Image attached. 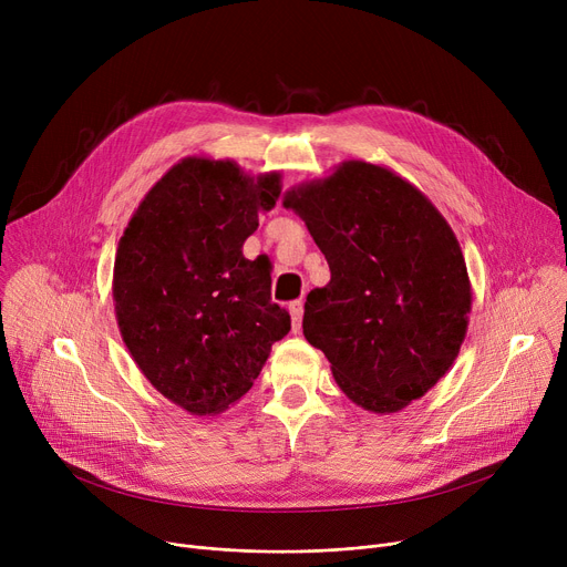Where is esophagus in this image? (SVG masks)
Listing matches in <instances>:
<instances>
[{"label":"esophagus","instance_id":"34e87169","mask_svg":"<svg viewBox=\"0 0 567 567\" xmlns=\"http://www.w3.org/2000/svg\"><path fill=\"white\" fill-rule=\"evenodd\" d=\"M289 312H291V329H293V333H299L301 331V319H303V303L301 301L289 303Z\"/></svg>","mask_w":567,"mask_h":567}]
</instances>
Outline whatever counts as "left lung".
<instances>
[{"label": "left lung", "mask_w": 567, "mask_h": 567, "mask_svg": "<svg viewBox=\"0 0 567 567\" xmlns=\"http://www.w3.org/2000/svg\"><path fill=\"white\" fill-rule=\"evenodd\" d=\"M331 268L306 301L303 336L340 391L372 413L421 400L466 338L471 280L455 231L393 169L344 161L285 193Z\"/></svg>", "instance_id": "obj_1"}]
</instances>
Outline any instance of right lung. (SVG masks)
Wrapping results in <instances>:
<instances>
[{"mask_svg": "<svg viewBox=\"0 0 567 567\" xmlns=\"http://www.w3.org/2000/svg\"><path fill=\"white\" fill-rule=\"evenodd\" d=\"M280 172L188 156L137 204L118 238L112 299L118 333L154 389L190 415H218L259 377L289 312L271 301V271L244 257Z\"/></svg>", "mask_w": 567, "mask_h": 567, "instance_id": "add662e5", "label": "right lung"}]
</instances>
